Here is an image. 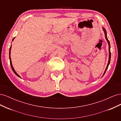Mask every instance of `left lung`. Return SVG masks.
I'll use <instances>...</instances> for the list:
<instances>
[{"instance_id":"8db88e82","label":"left lung","mask_w":121,"mask_h":121,"mask_svg":"<svg viewBox=\"0 0 121 121\" xmlns=\"http://www.w3.org/2000/svg\"><path fill=\"white\" fill-rule=\"evenodd\" d=\"M102 29H103V30L104 31V34H105V39L106 40H107V41L108 43V46H109V48H108V50H109V57H108V65H107V68H106L105 71H104V73L103 75H102V77H103L104 75V74L105 73V72L107 70V69L108 68V65H109V63H110V61H111V50H110V48H111V46H110V43H109V40H108V37H107V31H106L105 29L103 27L102 28Z\"/></svg>"}]
</instances>
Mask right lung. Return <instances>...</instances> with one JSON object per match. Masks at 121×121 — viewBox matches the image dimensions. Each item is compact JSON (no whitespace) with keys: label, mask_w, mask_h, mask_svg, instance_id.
I'll return each mask as SVG.
<instances>
[{"label":"right lung","mask_w":121,"mask_h":121,"mask_svg":"<svg viewBox=\"0 0 121 121\" xmlns=\"http://www.w3.org/2000/svg\"><path fill=\"white\" fill-rule=\"evenodd\" d=\"M15 38V37L14 38H13V40H12V41H13V40H14V39ZM11 48H12V45H11V46H10V48H9V60H10V66H11V68H12V70L13 71V72H14V74H15L17 76H18L19 77H20V78H21V77L18 75L17 73V72L15 71V70H14V68H13V65H12V60H11V58H10V50H11Z\"/></svg>","instance_id":"1"}]
</instances>
